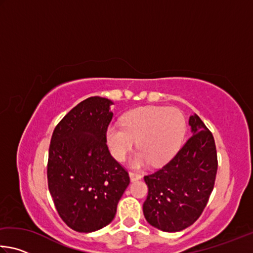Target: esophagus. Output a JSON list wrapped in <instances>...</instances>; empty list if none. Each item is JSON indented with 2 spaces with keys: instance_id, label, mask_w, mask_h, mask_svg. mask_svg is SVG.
<instances>
[{
  "instance_id": "obj_1",
  "label": "esophagus",
  "mask_w": 253,
  "mask_h": 253,
  "mask_svg": "<svg viewBox=\"0 0 253 253\" xmlns=\"http://www.w3.org/2000/svg\"><path fill=\"white\" fill-rule=\"evenodd\" d=\"M129 177H130V181L134 182V181H138V179L142 178V175L138 174V173H135V172H130Z\"/></svg>"
}]
</instances>
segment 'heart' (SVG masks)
I'll use <instances>...</instances> for the list:
<instances>
[{"mask_svg": "<svg viewBox=\"0 0 253 253\" xmlns=\"http://www.w3.org/2000/svg\"><path fill=\"white\" fill-rule=\"evenodd\" d=\"M186 121L178 109L169 107H142L128 111L122 124L107 129V142L115 158L123 161L137 140L139 151L130 164L142 168L152 162L162 165L169 162L182 145Z\"/></svg>", "mask_w": 253, "mask_h": 253, "instance_id": "b5f03b06", "label": "heart"}]
</instances>
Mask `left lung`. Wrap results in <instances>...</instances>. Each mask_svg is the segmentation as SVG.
I'll return each instance as SVG.
<instances>
[{
	"instance_id": "8db88e82",
	"label": "left lung",
	"mask_w": 253,
	"mask_h": 253,
	"mask_svg": "<svg viewBox=\"0 0 253 253\" xmlns=\"http://www.w3.org/2000/svg\"><path fill=\"white\" fill-rule=\"evenodd\" d=\"M192 136L176 155L156 172L144 176L148 195L145 219L165 232H177L194 223L211 195L217 170L212 132L198 115L190 117Z\"/></svg>"
}]
</instances>
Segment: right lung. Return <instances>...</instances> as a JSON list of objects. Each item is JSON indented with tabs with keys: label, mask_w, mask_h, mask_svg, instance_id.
Here are the masks:
<instances>
[{
	"label": "right lung",
	"mask_w": 253,
	"mask_h": 253,
	"mask_svg": "<svg viewBox=\"0 0 253 253\" xmlns=\"http://www.w3.org/2000/svg\"><path fill=\"white\" fill-rule=\"evenodd\" d=\"M110 105L107 98H87L59 122L51 137L49 191L60 217L78 232L108 225L130 182L106 144Z\"/></svg>",
	"instance_id": "right-lung-1"
}]
</instances>
